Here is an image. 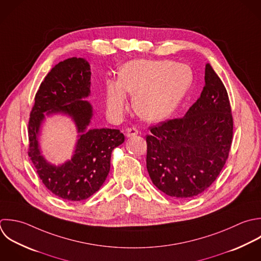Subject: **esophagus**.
I'll return each mask as SVG.
<instances>
[{"label": "esophagus", "instance_id": "obj_1", "mask_svg": "<svg viewBox=\"0 0 261 261\" xmlns=\"http://www.w3.org/2000/svg\"><path fill=\"white\" fill-rule=\"evenodd\" d=\"M138 134V129L135 127H130L126 129V136L127 137H133Z\"/></svg>", "mask_w": 261, "mask_h": 261}]
</instances>
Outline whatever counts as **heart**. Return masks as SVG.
Instances as JSON below:
<instances>
[{"label": "heart", "mask_w": 261, "mask_h": 261, "mask_svg": "<svg viewBox=\"0 0 261 261\" xmlns=\"http://www.w3.org/2000/svg\"><path fill=\"white\" fill-rule=\"evenodd\" d=\"M193 80L189 66L173 61L136 60L119 71V80L106 82V106L112 117L121 116L128 107L127 93L134 95L133 107L143 119L161 121L178 108Z\"/></svg>", "instance_id": "1"}]
</instances>
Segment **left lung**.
<instances>
[{"instance_id": "8db88e82", "label": "left lung", "mask_w": 261, "mask_h": 261, "mask_svg": "<svg viewBox=\"0 0 261 261\" xmlns=\"http://www.w3.org/2000/svg\"><path fill=\"white\" fill-rule=\"evenodd\" d=\"M199 98L183 118L150 126L146 167L152 183L169 196L199 195L218 178L229 156L233 115L227 89L210 64Z\"/></svg>"}]
</instances>
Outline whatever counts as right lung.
<instances>
[{"mask_svg":"<svg viewBox=\"0 0 261 261\" xmlns=\"http://www.w3.org/2000/svg\"><path fill=\"white\" fill-rule=\"evenodd\" d=\"M90 75L89 64L82 58H70L53 67L35 94L28 122V155L38 177L53 194L70 201L87 199L101 187L110 172L112 152L125 140L117 129L86 130L92 108L81 98L90 93ZM43 112L69 114L81 133L72 160L60 167L46 163L38 149Z\"/></svg>","mask_w":261,"mask_h":261,"instance_id":"1","label":"right lung"}]
</instances>
